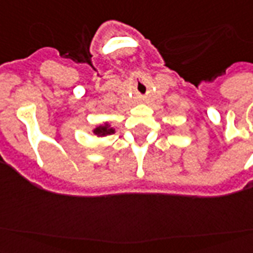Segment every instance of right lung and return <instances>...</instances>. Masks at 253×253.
I'll return each instance as SVG.
<instances>
[{"mask_svg": "<svg viewBox=\"0 0 253 253\" xmlns=\"http://www.w3.org/2000/svg\"><path fill=\"white\" fill-rule=\"evenodd\" d=\"M94 134L97 135H111L114 134V128L109 127V125H103V126H98L94 130Z\"/></svg>", "mask_w": 253, "mask_h": 253, "instance_id": "obj_1", "label": "right lung"}]
</instances>
